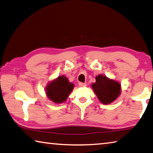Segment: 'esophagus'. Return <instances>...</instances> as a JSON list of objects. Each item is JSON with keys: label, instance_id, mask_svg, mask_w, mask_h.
<instances>
[{"label": "esophagus", "instance_id": "esophagus-1", "mask_svg": "<svg viewBox=\"0 0 153 153\" xmlns=\"http://www.w3.org/2000/svg\"><path fill=\"white\" fill-rule=\"evenodd\" d=\"M86 85H87V84L85 83V82H79V86L81 87H85Z\"/></svg>", "mask_w": 153, "mask_h": 153}]
</instances>
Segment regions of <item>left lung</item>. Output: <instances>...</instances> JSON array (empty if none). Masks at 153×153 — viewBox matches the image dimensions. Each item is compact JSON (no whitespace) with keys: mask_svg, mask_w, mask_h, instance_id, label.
Listing matches in <instances>:
<instances>
[{"mask_svg":"<svg viewBox=\"0 0 153 153\" xmlns=\"http://www.w3.org/2000/svg\"><path fill=\"white\" fill-rule=\"evenodd\" d=\"M95 79L96 82L91 85L92 89L101 103L109 104L119 97L121 93V85L118 82L103 74H99Z\"/></svg>","mask_w":153,"mask_h":153,"instance_id":"obj_1","label":"left lung"}]
</instances>
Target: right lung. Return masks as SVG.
<instances>
[{"mask_svg":"<svg viewBox=\"0 0 153 153\" xmlns=\"http://www.w3.org/2000/svg\"><path fill=\"white\" fill-rule=\"evenodd\" d=\"M73 89V83L70 82L68 79L62 75L48 84L45 93L48 99L53 103H61L66 101Z\"/></svg>","mask_w":153,"mask_h":153,"instance_id":"add662e5","label":"right lung"}]
</instances>
